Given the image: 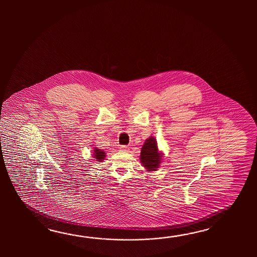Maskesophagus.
Wrapping results in <instances>:
<instances>
[{
  "label": "esophagus",
  "instance_id": "esophagus-1",
  "mask_svg": "<svg viewBox=\"0 0 257 257\" xmlns=\"http://www.w3.org/2000/svg\"><path fill=\"white\" fill-rule=\"evenodd\" d=\"M119 149H120V151H122V152H126V153L130 151V148L126 146V145H122V146L119 147Z\"/></svg>",
  "mask_w": 257,
  "mask_h": 257
}]
</instances>
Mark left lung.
I'll use <instances>...</instances> for the list:
<instances>
[{"label":"left lung","instance_id":"1","mask_svg":"<svg viewBox=\"0 0 257 257\" xmlns=\"http://www.w3.org/2000/svg\"><path fill=\"white\" fill-rule=\"evenodd\" d=\"M163 161V153L159 152L157 142L154 137L147 139L141 152V162L146 171L152 172L158 169L160 164Z\"/></svg>","mask_w":257,"mask_h":257}]
</instances>
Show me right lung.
I'll return each instance as SVG.
<instances>
[{
	"label": "right lung",
	"mask_w": 257,
	"mask_h": 257,
	"mask_svg": "<svg viewBox=\"0 0 257 257\" xmlns=\"http://www.w3.org/2000/svg\"><path fill=\"white\" fill-rule=\"evenodd\" d=\"M93 157L94 161L96 162H103L104 157H105V153L104 151L97 149V148H93Z\"/></svg>",
	"instance_id": "add662e5"
}]
</instances>
